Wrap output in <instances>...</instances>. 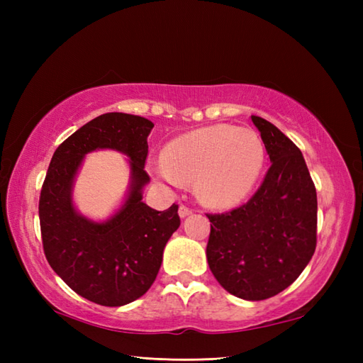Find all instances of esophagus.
Here are the masks:
<instances>
[{
  "label": "esophagus",
  "instance_id": "esophagus-1",
  "mask_svg": "<svg viewBox=\"0 0 363 363\" xmlns=\"http://www.w3.org/2000/svg\"><path fill=\"white\" fill-rule=\"evenodd\" d=\"M191 212H194V211H191L190 207L184 206V204H181V206H179V217H181V218H186L187 215H190Z\"/></svg>",
  "mask_w": 363,
  "mask_h": 363
}]
</instances>
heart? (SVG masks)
<instances>
[{"label": "heart", "mask_w": 363, "mask_h": 363, "mask_svg": "<svg viewBox=\"0 0 363 363\" xmlns=\"http://www.w3.org/2000/svg\"><path fill=\"white\" fill-rule=\"evenodd\" d=\"M264 164V143L252 129L213 125L169 142L156 172L172 184L195 179L204 203L226 207L248 196Z\"/></svg>", "instance_id": "1"}]
</instances>
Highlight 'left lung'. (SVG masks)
<instances>
[{"instance_id":"8db88e82","label":"left lung","mask_w":363,"mask_h":363,"mask_svg":"<svg viewBox=\"0 0 363 363\" xmlns=\"http://www.w3.org/2000/svg\"><path fill=\"white\" fill-rule=\"evenodd\" d=\"M272 160L256 194L225 213H207V262L230 295L272 298L309 264L317 246V190L298 146L272 123L251 115Z\"/></svg>"}]
</instances>
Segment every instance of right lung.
Returning <instances> with one entry per match:
<instances>
[{
  "label": "right lung",
  "mask_w": 363,
  "mask_h": 363,
  "mask_svg": "<svg viewBox=\"0 0 363 363\" xmlns=\"http://www.w3.org/2000/svg\"><path fill=\"white\" fill-rule=\"evenodd\" d=\"M152 128L138 115H99L59 145L43 181L38 217L46 260L68 287L99 306L118 307L143 296L156 281L167 242L181 225L177 204L159 212L142 201L150 182L145 162ZM95 149L126 153L131 165L127 201L103 223L82 218L71 199L83 156Z\"/></svg>",
  "instance_id": "right-lung-1"
}]
</instances>
